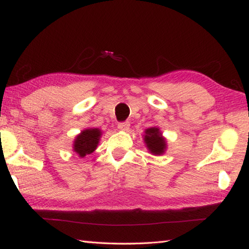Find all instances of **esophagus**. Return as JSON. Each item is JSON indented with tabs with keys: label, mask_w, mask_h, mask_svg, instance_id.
<instances>
[{
	"label": "esophagus",
	"mask_w": 249,
	"mask_h": 249,
	"mask_svg": "<svg viewBox=\"0 0 249 249\" xmlns=\"http://www.w3.org/2000/svg\"><path fill=\"white\" fill-rule=\"evenodd\" d=\"M129 122H120L119 124H117V127H119L120 130H128L129 129Z\"/></svg>",
	"instance_id": "1"
}]
</instances>
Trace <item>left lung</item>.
I'll list each match as a JSON object with an SVG mask.
<instances>
[{
  "label": "left lung",
  "instance_id": "8db88e82",
  "mask_svg": "<svg viewBox=\"0 0 249 249\" xmlns=\"http://www.w3.org/2000/svg\"><path fill=\"white\" fill-rule=\"evenodd\" d=\"M145 142L147 148L154 155H161L166 149V142L157 127H151L145 130Z\"/></svg>",
  "mask_w": 249,
  "mask_h": 249
}]
</instances>
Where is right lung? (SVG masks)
<instances>
[{
  "instance_id": "1",
  "label": "right lung",
  "mask_w": 249,
  "mask_h": 249,
  "mask_svg": "<svg viewBox=\"0 0 249 249\" xmlns=\"http://www.w3.org/2000/svg\"><path fill=\"white\" fill-rule=\"evenodd\" d=\"M101 136V130L98 128H89L83 130L78 135L74 141L73 149L80 157H84L86 155L93 153L96 146L99 144Z\"/></svg>"
}]
</instances>
